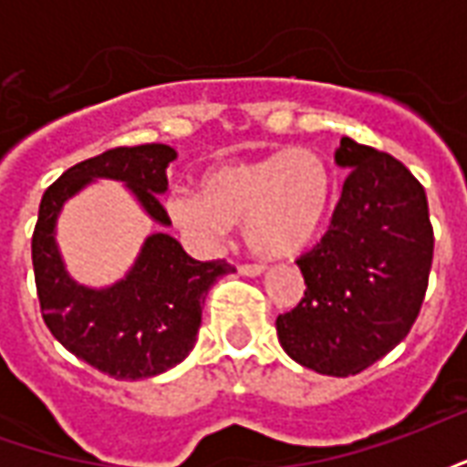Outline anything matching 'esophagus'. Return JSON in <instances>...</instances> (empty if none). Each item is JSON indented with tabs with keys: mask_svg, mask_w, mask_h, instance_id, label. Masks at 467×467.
Masks as SVG:
<instances>
[{
	"mask_svg": "<svg viewBox=\"0 0 467 467\" xmlns=\"http://www.w3.org/2000/svg\"><path fill=\"white\" fill-rule=\"evenodd\" d=\"M237 273L244 275V277H257V275L265 273V265H240Z\"/></svg>",
	"mask_w": 467,
	"mask_h": 467,
	"instance_id": "34e87169",
	"label": "esophagus"
}]
</instances>
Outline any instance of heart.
I'll use <instances>...</instances> for the list:
<instances>
[{"instance_id": "obj_1", "label": "heart", "mask_w": 467, "mask_h": 467, "mask_svg": "<svg viewBox=\"0 0 467 467\" xmlns=\"http://www.w3.org/2000/svg\"><path fill=\"white\" fill-rule=\"evenodd\" d=\"M333 202V167L310 147H295L214 164L200 177V192L174 190L164 210L202 247H214L233 223L243 220L250 250L265 257H293L323 233Z\"/></svg>"}]
</instances>
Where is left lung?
<instances>
[{
	"instance_id": "1",
	"label": "left lung",
	"mask_w": 467,
	"mask_h": 467,
	"mask_svg": "<svg viewBox=\"0 0 467 467\" xmlns=\"http://www.w3.org/2000/svg\"><path fill=\"white\" fill-rule=\"evenodd\" d=\"M348 170L320 244L297 260L300 305L277 317V340L303 368L348 378L405 340L420 313L432 265L422 184L395 157L343 137Z\"/></svg>"
}]
</instances>
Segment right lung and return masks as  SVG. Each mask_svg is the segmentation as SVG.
Returning a JSON list of instances; mask_svg holds the SVG:
<instances>
[{
	"mask_svg": "<svg viewBox=\"0 0 467 467\" xmlns=\"http://www.w3.org/2000/svg\"><path fill=\"white\" fill-rule=\"evenodd\" d=\"M174 160L170 144L117 147L69 167L39 204L32 265L42 317L67 350L117 380H144L180 365L197 343L204 297L233 267L224 260H194L172 234L160 230L144 240L124 277L89 287L67 270L57 220L67 200L85 187L115 180L152 223L170 227L160 197L167 192V167Z\"/></svg>",
	"mask_w": 467,
	"mask_h": 467,
	"instance_id": "add662e5",
	"label": "right lung"
}]
</instances>
